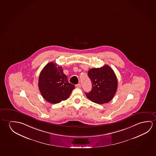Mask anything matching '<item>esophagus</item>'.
Here are the masks:
<instances>
[{"instance_id": "obj_1", "label": "esophagus", "mask_w": 156, "mask_h": 156, "mask_svg": "<svg viewBox=\"0 0 156 156\" xmlns=\"http://www.w3.org/2000/svg\"><path fill=\"white\" fill-rule=\"evenodd\" d=\"M76 87H77V88H80V87H81V84H77Z\"/></svg>"}]
</instances>
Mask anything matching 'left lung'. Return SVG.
Here are the masks:
<instances>
[{
    "label": "left lung",
    "instance_id": "left-lung-1",
    "mask_svg": "<svg viewBox=\"0 0 156 156\" xmlns=\"http://www.w3.org/2000/svg\"><path fill=\"white\" fill-rule=\"evenodd\" d=\"M87 74L92 82V90L85 93L87 97L96 103H108L115 95L118 87L117 78L108 65L90 69Z\"/></svg>",
    "mask_w": 156,
    "mask_h": 156
}]
</instances>
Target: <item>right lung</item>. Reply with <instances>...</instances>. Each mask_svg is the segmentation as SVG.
Wrapping results in <instances>:
<instances>
[{
  "label": "right lung",
  "instance_id": "obj_1",
  "mask_svg": "<svg viewBox=\"0 0 156 156\" xmlns=\"http://www.w3.org/2000/svg\"><path fill=\"white\" fill-rule=\"evenodd\" d=\"M38 87L44 98L52 104L66 100L75 88L74 85L67 80L62 67L53 62L48 63L41 70Z\"/></svg>",
  "mask_w": 156,
  "mask_h": 156
}]
</instances>
